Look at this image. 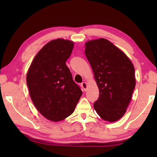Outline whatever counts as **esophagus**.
I'll return each instance as SVG.
<instances>
[{"label": "esophagus", "instance_id": "obj_1", "mask_svg": "<svg viewBox=\"0 0 157 157\" xmlns=\"http://www.w3.org/2000/svg\"><path fill=\"white\" fill-rule=\"evenodd\" d=\"M81 86H82V87L83 90H84V91H86V90H87V84H86V82H83V83H82V84H81Z\"/></svg>", "mask_w": 157, "mask_h": 157}]
</instances>
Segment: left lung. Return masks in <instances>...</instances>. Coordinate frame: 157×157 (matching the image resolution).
Returning a JSON list of instances; mask_svg holds the SVG:
<instances>
[{"label": "left lung", "mask_w": 157, "mask_h": 157, "mask_svg": "<svg viewBox=\"0 0 157 157\" xmlns=\"http://www.w3.org/2000/svg\"><path fill=\"white\" fill-rule=\"evenodd\" d=\"M85 55L99 89L95 111L105 121H117L126 112L135 88L134 67L124 52L104 38L86 42Z\"/></svg>", "instance_id": "left-lung-1"}]
</instances>
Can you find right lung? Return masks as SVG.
Segmentation results:
<instances>
[{"instance_id": "obj_1", "label": "right lung", "mask_w": 157, "mask_h": 157, "mask_svg": "<svg viewBox=\"0 0 157 157\" xmlns=\"http://www.w3.org/2000/svg\"><path fill=\"white\" fill-rule=\"evenodd\" d=\"M73 42L56 39L36 55L27 73V85L36 108L48 120L59 121L72 114L82 91L66 65Z\"/></svg>"}]
</instances>
